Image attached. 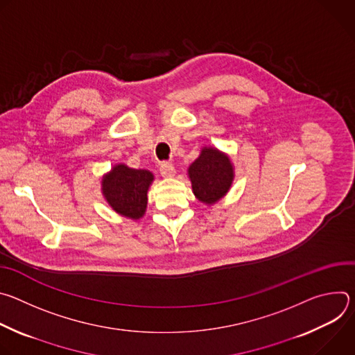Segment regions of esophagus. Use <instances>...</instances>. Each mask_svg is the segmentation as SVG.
I'll list each match as a JSON object with an SVG mask.
<instances>
[{
  "label": "esophagus",
  "mask_w": 355,
  "mask_h": 355,
  "mask_svg": "<svg viewBox=\"0 0 355 355\" xmlns=\"http://www.w3.org/2000/svg\"><path fill=\"white\" fill-rule=\"evenodd\" d=\"M160 174L166 178L168 177H174L175 175V168L171 163H162L160 164Z\"/></svg>",
  "instance_id": "obj_1"
}]
</instances>
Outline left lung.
I'll return each instance as SVG.
<instances>
[{"label": "left lung", "instance_id": "1", "mask_svg": "<svg viewBox=\"0 0 355 355\" xmlns=\"http://www.w3.org/2000/svg\"><path fill=\"white\" fill-rule=\"evenodd\" d=\"M188 177L198 200L212 205L230 189L234 170L227 155L214 147H204L189 166Z\"/></svg>", "mask_w": 355, "mask_h": 355}]
</instances>
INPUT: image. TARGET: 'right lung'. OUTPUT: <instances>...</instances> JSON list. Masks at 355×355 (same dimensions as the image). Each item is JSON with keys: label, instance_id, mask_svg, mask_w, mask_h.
I'll return each mask as SVG.
<instances>
[{"label": "right lung", "instance_id": "1", "mask_svg": "<svg viewBox=\"0 0 355 355\" xmlns=\"http://www.w3.org/2000/svg\"><path fill=\"white\" fill-rule=\"evenodd\" d=\"M155 175L148 170H136L116 164L103 177V193L110 207L129 219H140L147 208V191Z\"/></svg>", "mask_w": 355, "mask_h": 355}]
</instances>
